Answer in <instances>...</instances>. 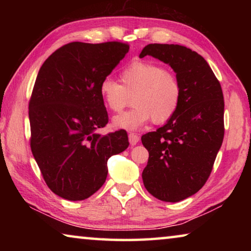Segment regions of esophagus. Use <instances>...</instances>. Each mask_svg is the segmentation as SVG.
<instances>
[{"label": "esophagus", "instance_id": "obj_1", "mask_svg": "<svg viewBox=\"0 0 251 251\" xmlns=\"http://www.w3.org/2000/svg\"><path fill=\"white\" fill-rule=\"evenodd\" d=\"M128 139H129V144H130L131 146L136 145V144L139 142V137L136 134H134V133H130L128 135Z\"/></svg>", "mask_w": 251, "mask_h": 251}]
</instances>
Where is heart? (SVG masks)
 I'll return each instance as SVG.
<instances>
[{
  "instance_id": "obj_1",
  "label": "heart",
  "mask_w": 251,
  "mask_h": 251,
  "mask_svg": "<svg viewBox=\"0 0 251 251\" xmlns=\"http://www.w3.org/2000/svg\"><path fill=\"white\" fill-rule=\"evenodd\" d=\"M120 77L121 84L108 77L100 84L101 100L112 112H122L133 97L134 108L114 117V127L134 130L151 120L155 124H163L176 113L181 96L180 84L164 66L133 62L122 71Z\"/></svg>"
}]
</instances>
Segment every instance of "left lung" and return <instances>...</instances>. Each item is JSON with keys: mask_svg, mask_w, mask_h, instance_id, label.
<instances>
[{"mask_svg": "<svg viewBox=\"0 0 251 251\" xmlns=\"http://www.w3.org/2000/svg\"><path fill=\"white\" fill-rule=\"evenodd\" d=\"M172 67L180 84L174 116L142 136L150 158L142 177L148 193L177 202L205 185L224 139V95L214 72L198 53L175 44H148L139 54Z\"/></svg>", "mask_w": 251, "mask_h": 251, "instance_id": "8db88e82", "label": "left lung"}]
</instances>
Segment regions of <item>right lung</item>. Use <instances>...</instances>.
Here are the masks:
<instances>
[{"label": "right lung", "mask_w": 251, "mask_h": 251, "mask_svg": "<svg viewBox=\"0 0 251 251\" xmlns=\"http://www.w3.org/2000/svg\"><path fill=\"white\" fill-rule=\"evenodd\" d=\"M128 50L120 42H73L39 71L28 105L31 150L46 185L59 197L92 196L106 180L109 157L129 145L123 129L97 133L108 122L100 84Z\"/></svg>", "instance_id": "1"}]
</instances>
